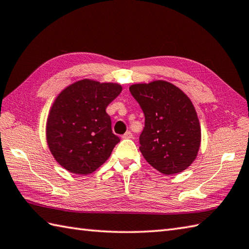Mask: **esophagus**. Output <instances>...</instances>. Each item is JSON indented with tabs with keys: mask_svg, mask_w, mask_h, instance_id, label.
Returning <instances> with one entry per match:
<instances>
[{
	"mask_svg": "<svg viewBox=\"0 0 249 249\" xmlns=\"http://www.w3.org/2000/svg\"><path fill=\"white\" fill-rule=\"evenodd\" d=\"M122 138L123 139H131L133 138V134L130 133V131H126V133L122 136Z\"/></svg>",
	"mask_w": 249,
	"mask_h": 249,
	"instance_id": "esophagus-1",
	"label": "esophagus"
}]
</instances>
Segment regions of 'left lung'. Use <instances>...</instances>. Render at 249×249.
Segmentation results:
<instances>
[{"label":"left lung","mask_w":249,"mask_h":249,"mask_svg":"<svg viewBox=\"0 0 249 249\" xmlns=\"http://www.w3.org/2000/svg\"><path fill=\"white\" fill-rule=\"evenodd\" d=\"M129 91L144 114L139 149L145 160L167 176L187 169L198 154L201 128L186 94L161 80L133 84Z\"/></svg>","instance_id":"left-lung-1"}]
</instances>
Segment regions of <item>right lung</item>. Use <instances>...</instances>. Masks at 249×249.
I'll return each instance as SVG.
<instances>
[{"label":"right lung","instance_id":"right-lung-1","mask_svg":"<svg viewBox=\"0 0 249 249\" xmlns=\"http://www.w3.org/2000/svg\"><path fill=\"white\" fill-rule=\"evenodd\" d=\"M118 83L77 81L54 100L47 120V142L66 170L92 173L108 160L120 138L112 133L108 105L119 96Z\"/></svg>","mask_w":249,"mask_h":249}]
</instances>
